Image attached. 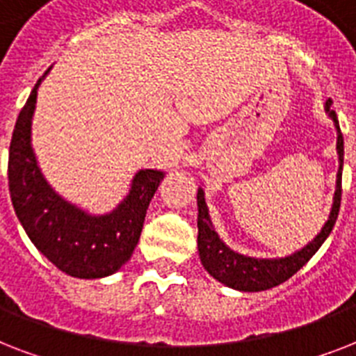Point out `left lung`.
<instances>
[{
	"instance_id": "obj_1",
	"label": "left lung",
	"mask_w": 356,
	"mask_h": 356,
	"mask_svg": "<svg viewBox=\"0 0 356 356\" xmlns=\"http://www.w3.org/2000/svg\"><path fill=\"white\" fill-rule=\"evenodd\" d=\"M332 99L325 102V113L334 123L337 129V153H338V173L337 188L332 195V207L323 227L307 245L286 257H273V259H257L231 249L223 242L216 229L212 225L209 207L205 201V190L203 186L197 188V249H200L201 264L216 281L225 286L240 290V292H262L273 286H279L281 282L288 281L293 273H298L307 262H309L321 243L325 242L331 234L334 223H337L338 211H340V200H342V170H343V136L340 131L337 113L331 108Z\"/></svg>"
}]
</instances>
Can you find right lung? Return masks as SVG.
I'll list each match as a JSON object with an SVG mask.
<instances>
[{
	"mask_svg": "<svg viewBox=\"0 0 356 356\" xmlns=\"http://www.w3.org/2000/svg\"><path fill=\"white\" fill-rule=\"evenodd\" d=\"M36 81L14 125L8 149V190L16 216L35 248L58 270L77 279H103L131 259L151 197L166 173L145 168L131 179L127 195L113 211L94 214L58 194L44 177L33 149Z\"/></svg>",
	"mask_w": 356,
	"mask_h": 356,
	"instance_id": "obj_1",
	"label": "right lung"
}]
</instances>
